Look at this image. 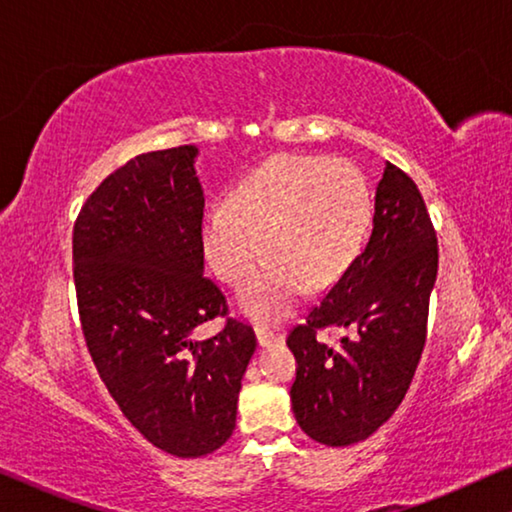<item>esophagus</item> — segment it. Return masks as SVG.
I'll list each match as a JSON object with an SVG mask.
<instances>
[{
    "label": "esophagus",
    "mask_w": 512,
    "mask_h": 512,
    "mask_svg": "<svg viewBox=\"0 0 512 512\" xmlns=\"http://www.w3.org/2000/svg\"><path fill=\"white\" fill-rule=\"evenodd\" d=\"M255 335H257V342L262 347L278 345V342L285 340V331H273V329H269V326H255Z\"/></svg>",
    "instance_id": "obj_1"
}]
</instances>
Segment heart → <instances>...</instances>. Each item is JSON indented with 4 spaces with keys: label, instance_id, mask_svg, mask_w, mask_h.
I'll return each instance as SVG.
<instances>
[{
    "label": "heart",
    "instance_id": "b5f03b06",
    "mask_svg": "<svg viewBox=\"0 0 512 512\" xmlns=\"http://www.w3.org/2000/svg\"><path fill=\"white\" fill-rule=\"evenodd\" d=\"M375 197L349 160L276 156L239 183L230 204L207 211L202 246L211 271L243 287L241 308L257 322L292 315L305 287L324 292L347 276L368 241Z\"/></svg>",
    "mask_w": 512,
    "mask_h": 512
}]
</instances>
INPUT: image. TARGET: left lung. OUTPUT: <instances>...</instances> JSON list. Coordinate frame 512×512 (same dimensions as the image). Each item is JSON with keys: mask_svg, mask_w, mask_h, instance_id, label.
<instances>
[{"mask_svg": "<svg viewBox=\"0 0 512 512\" xmlns=\"http://www.w3.org/2000/svg\"><path fill=\"white\" fill-rule=\"evenodd\" d=\"M368 246L324 301L294 326L292 409L310 439L352 446L377 432L407 395L427 340L439 246L414 179L386 163ZM322 328H349L326 346Z\"/></svg>", "mask_w": 512, "mask_h": 512, "instance_id": "obj_1", "label": "left lung"}]
</instances>
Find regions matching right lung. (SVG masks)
<instances>
[{"instance_id":"obj_1","label":"right lung","mask_w":512,"mask_h":512,"mask_svg":"<svg viewBox=\"0 0 512 512\" xmlns=\"http://www.w3.org/2000/svg\"><path fill=\"white\" fill-rule=\"evenodd\" d=\"M193 144L149 151L98 183L73 225L82 335L124 416L160 451L200 457L232 437L255 331L204 276ZM224 319L209 341L195 325Z\"/></svg>"}]
</instances>
